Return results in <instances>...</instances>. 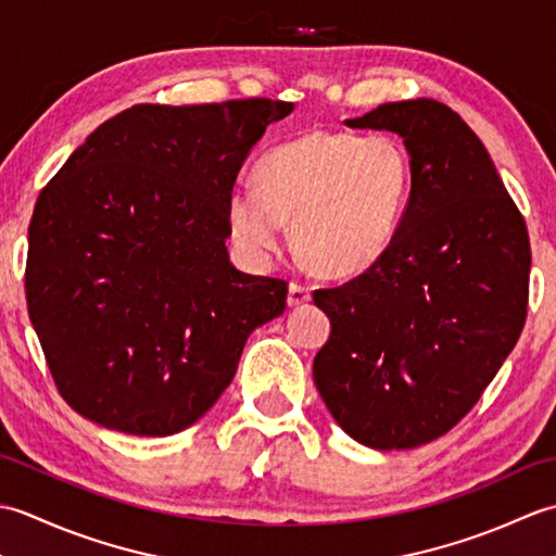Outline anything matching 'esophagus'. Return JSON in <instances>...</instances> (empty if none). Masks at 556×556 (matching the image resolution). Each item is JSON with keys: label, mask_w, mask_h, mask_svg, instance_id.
I'll return each instance as SVG.
<instances>
[{"label": "esophagus", "mask_w": 556, "mask_h": 556, "mask_svg": "<svg viewBox=\"0 0 556 556\" xmlns=\"http://www.w3.org/2000/svg\"><path fill=\"white\" fill-rule=\"evenodd\" d=\"M289 305H303L311 301V289L301 285V281H291L289 285Z\"/></svg>", "instance_id": "obj_1"}]
</instances>
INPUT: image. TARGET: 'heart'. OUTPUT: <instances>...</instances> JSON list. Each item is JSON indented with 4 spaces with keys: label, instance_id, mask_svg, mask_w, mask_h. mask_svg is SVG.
<instances>
[{
    "label": "heart",
    "instance_id": "obj_1",
    "mask_svg": "<svg viewBox=\"0 0 556 556\" xmlns=\"http://www.w3.org/2000/svg\"><path fill=\"white\" fill-rule=\"evenodd\" d=\"M257 193L229 198L233 236L248 251L279 248V222L313 269L351 277L372 267L404 219L413 186L408 148L396 136L311 128L255 164Z\"/></svg>",
    "mask_w": 556,
    "mask_h": 556
}]
</instances>
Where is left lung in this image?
I'll use <instances>...</instances> for the list:
<instances>
[{
	"label": "left lung",
	"mask_w": 556,
	"mask_h": 556,
	"mask_svg": "<svg viewBox=\"0 0 556 556\" xmlns=\"http://www.w3.org/2000/svg\"><path fill=\"white\" fill-rule=\"evenodd\" d=\"M346 126L404 138L413 186L389 251L313 293L332 320L313 377L353 440L413 448L478 404L521 337L528 227L485 146L446 104L387 102Z\"/></svg>",
	"instance_id": "8db88e82"
}]
</instances>
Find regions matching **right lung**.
<instances>
[{"instance_id": "right-lung-1", "label": "right lung", "mask_w": 556, "mask_h": 556, "mask_svg": "<svg viewBox=\"0 0 556 556\" xmlns=\"http://www.w3.org/2000/svg\"><path fill=\"white\" fill-rule=\"evenodd\" d=\"M293 102L136 104L92 131L28 227L26 301L52 380L80 416L140 437L186 430L233 380L289 285L229 263V198Z\"/></svg>"}]
</instances>
